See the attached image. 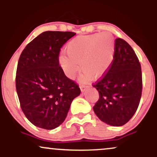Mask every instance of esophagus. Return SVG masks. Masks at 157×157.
I'll return each instance as SVG.
<instances>
[{
  "label": "esophagus",
  "instance_id": "obj_1",
  "mask_svg": "<svg viewBox=\"0 0 157 157\" xmlns=\"http://www.w3.org/2000/svg\"><path fill=\"white\" fill-rule=\"evenodd\" d=\"M80 88L81 91H82V92H84V91L86 90V89H88V88H89V86H85V85H82V86H80Z\"/></svg>",
  "mask_w": 157,
  "mask_h": 157
}]
</instances>
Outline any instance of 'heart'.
<instances>
[{"instance_id":"obj_1","label":"heart","mask_w":157,"mask_h":157,"mask_svg":"<svg viewBox=\"0 0 157 157\" xmlns=\"http://www.w3.org/2000/svg\"><path fill=\"white\" fill-rule=\"evenodd\" d=\"M62 52L59 63L66 77L72 78L80 70L83 71L81 80L99 78L109 71L114 57V42L109 34L77 36Z\"/></svg>"}]
</instances>
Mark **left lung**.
Segmentation results:
<instances>
[{
	"label": "left lung",
	"mask_w": 157,
	"mask_h": 157,
	"mask_svg": "<svg viewBox=\"0 0 157 157\" xmlns=\"http://www.w3.org/2000/svg\"><path fill=\"white\" fill-rule=\"evenodd\" d=\"M113 63L93 87L100 97L93 107L97 117L111 126L127 123L137 110L142 95L140 63L131 46L121 38L115 40Z\"/></svg>",
	"instance_id": "obj_1"
}]
</instances>
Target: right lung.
Listing matches in <instances>:
<instances>
[{
    "label": "right lung",
    "instance_id": "add662e5",
    "mask_svg": "<svg viewBox=\"0 0 157 157\" xmlns=\"http://www.w3.org/2000/svg\"><path fill=\"white\" fill-rule=\"evenodd\" d=\"M76 35L46 31L25 47L16 72V90L25 116L38 128L55 129L64 122L71 102L79 96L78 85L59 66L60 48Z\"/></svg>",
    "mask_w": 157,
    "mask_h": 157
}]
</instances>
